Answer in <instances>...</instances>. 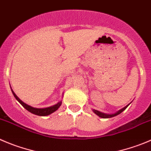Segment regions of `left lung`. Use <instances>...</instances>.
Wrapping results in <instances>:
<instances>
[{
  "label": "left lung",
  "instance_id": "8db88e82",
  "mask_svg": "<svg viewBox=\"0 0 151 151\" xmlns=\"http://www.w3.org/2000/svg\"><path fill=\"white\" fill-rule=\"evenodd\" d=\"M129 105V104H128ZM128 105L125 106V107H124V108L121 109L120 110H119L118 112H116V113H114V114H105V113H101V112L98 111V110H93V112H94L95 113H96V115H98L99 117L101 118H103V119H107V118H111V117H114V116H117V115L120 114L121 113H122L123 111H124V110H125L126 108H127V107H128Z\"/></svg>",
  "mask_w": 151,
  "mask_h": 151
}]
</instances>
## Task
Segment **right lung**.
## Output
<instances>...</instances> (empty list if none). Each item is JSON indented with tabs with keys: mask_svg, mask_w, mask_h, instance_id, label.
Listing matches in <instances>:
<instances>
[{
	"mask_svg": "<svg viewBox=\"0 0 151 151\" xmlns=\"http://www.w3.org/2000/svg\"><path fill=\"white\" fill-rule=\"evenodd\" d=\"M12 93H13L14 96H15V98L18 101H19L20 104H21V105H22L23 107L26 109V110H28V111H29L30 113H33V114L37 115V116H48V115L51 114V113H52L53 112H55V110H58V107H59L61 104V101H59L58 104H55V105H53V106H51V107H47V108H35V107H31V106L27 105V104H25V103L23 102L21 100H20V99L18 98V96L15 94V93H14L12 90Z\"/></svg>",
	"mask_w": 151,
	"mask_h": 151,
	"instance_id": "add662e5",
	"label": "right lung"
}]
</instances>
